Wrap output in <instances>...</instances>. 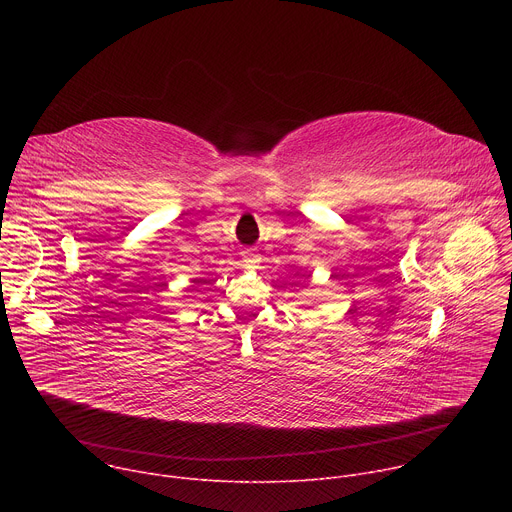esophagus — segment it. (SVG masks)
<instances>
[{
	"instance_id": "1",
	"label": "esophagus",
	"mask_w": 512,
	"mask_h": 512,
	"mask_svg": "<svg viewBox=\"0 0 512 512\" xmlns=\"http://www.w3.org/2000/svg\"><path fill=\"white\" fill-rule=\"evenodd\" d=\"M243 263H245V267H259L261 255L251 251V249H247V251H243Z\"/></svg>"
}]
</instances>
